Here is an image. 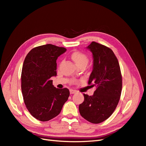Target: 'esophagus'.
I'll return each mask as SVG.
<instances>
[{
    "label": "esophagus",
    "mask_w": 146,
    "mask_h": 146,
    "mask_svg": "<svg viewBox=\"0 0 146 146\" xmlns=\"http://www.w3.org/2000/svg\"><path fill=\"white\" fill-rule=\"evenodd\" d=\"M77 91L76 90H70V94H74V93H76Z\"/></svg>",
    "instance_id": "obj_1"
}]
</instances>
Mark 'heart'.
Here are the masks:
<instances>
[{"label":"heart","instance_id":"heart-1","mask_svg":"<svg viewBox=\"0 0 146 146\" xmlns=\"http://www.w3.org/2000/svg\"><path fill=\"white\" fill-rule=\"evenodd\" d=\"M71 58L77 66L81 64H87L88 62V56L82 52H74L72 53Z\"/></svg>","mask_w":146,"mask_h":146}]
</instances>
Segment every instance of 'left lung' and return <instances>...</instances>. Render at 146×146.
I'll list each match as a JSON object with an SVG mask.
<instances>
[{"label":"left lung","mask_w":146,"mask_h":146,"mask_svg":"<svg viewBox=\"0 0 146 146\" xmlns=\"http://www.w3.org/2000/svg\"><path fill=\"white\" fill-rule=\"evenodd\" d=\"M92 54L93 68L88 84L96 90L92 96L83 94L79 112L86 120L99 123L115 110L121 94L122 80L118 60L109 47L92 41L87 47Z\"/></svg>","instance_id":"1"}]
</instances>
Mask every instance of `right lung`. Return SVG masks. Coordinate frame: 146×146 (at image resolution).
<instances>
[{"label": "right lung", "instance_id": "obj_1", "mask_svg": "<svg viewBox=\"0 0 146 146\" xmlns=\"http://www.w3.org/2000/svg\"><path fill=\"white\" fill-rule=\"evenodd\" d=\"M64 47L48 44L32 48L24 60L21 73V90L30 113L41 121L58 116L68 100V88L58 89L51 77L56 76V60Z\"/></svg>", "mask_w": 146, "mask_h": 146}]
</instances>
